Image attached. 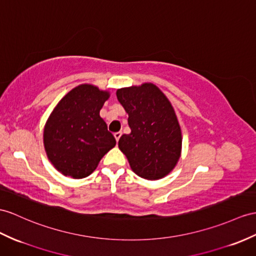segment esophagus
Segmentation results:
<instances>
[{"instance_id": "esophagus-1", "label": "esophagus", "mask_w": 256, "mask_h": 256, "mask_svg": "<svg viewBox=\"0 0 256 256\" xmlns=\"http://www.w3.org/2000/svg\"><path fill=\"white\" fill-rule=\"evenodd\" d=\"M114 136H115L116 141L118 142V141H120V136H122V132H115V134H114Z\"/></svg>"}]
</instances>
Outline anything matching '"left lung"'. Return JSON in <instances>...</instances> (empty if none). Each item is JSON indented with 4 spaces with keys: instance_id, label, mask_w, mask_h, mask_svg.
I'll return each instance as SVG.
<instances>
[{
    "instance_id": "1",
    "label": "left lung",
    "mask_w": 256,
    "mask_h": 256,
    "mask_svg": "<svg viewBox=\"0 0 256 256\" xmlns=\"http://www.w3.org/2000/svg\"><path fill=\"white\" fill-rule=\"evenodd\" d=\"M116 96L129 116L132 132L120 136L118 146L132 170L148 180L165 177L182 151V130L170 102L153 84L118 89Z\"/></svg>"
}]
</instances>
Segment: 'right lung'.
<instances>
[{
	"label": "right lung",
	"mask_w": 256,
	"mask_h": 256,
	"mask_svg": "<svg viewBox=\"0 0 256 256\" xmlns=\"http://www.w3.org/2000/svg\"><path fill=\"white\" fill-rule=\"evenodd\" d=\"M110 96L91 84H80L60 100L50 115L43 132L46 152L54 167L65 176L81 179L98 167L116 144L101 116Z\"/></svg>",
	"instance_id": "1"
}]
</instances>
